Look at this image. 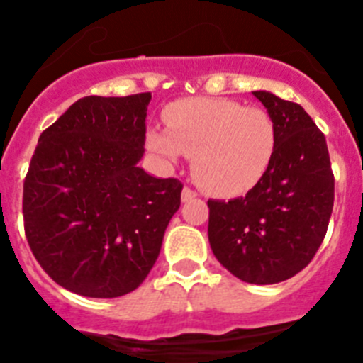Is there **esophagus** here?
<instances>
[{"label":"esophagus","instance_id":"1","mask_svg":"<svg viewBox=\"0 0 363 363\" xmlns=\"http://www.w3.org/2000/svg\"><path fill=\"white\" fill-rule=\"evenodd\" d=\"M195 197H197V191H195V189L188 188V186H186V188L182 189V202H189V201H194Z\"/></svg>","mask_w":363,"mask_h":363}]
</instances>
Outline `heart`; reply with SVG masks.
<instances>
[{"label":"heart","instance_id":"obj_1","mask_svg":"<svg viewBox=\"0 0 363 363\" xmlns=\"http://www.w3.org/2000/svg\"><path fill=\"white\" fill-rule=\"evenodd\" d=\"M166 130H148L150 150L175 162L194 155V174L208 191L240 195L267 174L277 150L269 113L224 97L175 101L162 113Z\"/></svg>","mask_w":363,"mask_h":363}]
</instances>
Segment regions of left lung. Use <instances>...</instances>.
<instances>
[{
  "label": "left lung",
  "instance_id": "1",
  "mask_svg": "<svg viewBox=\"0 0 363 363\" xmlns=\"http://www.w3.org/2000/svg\"><path fill=\"white\" fill-rule=\"evenodd\" d=\"M275 123L277 150L267 174L244 197L208 201V238L231 275L277 284L308 266L328 231L335 201L324 133L300 104L253 92Z\"/></svg>",
  "mask_w": 363,
  "mask_h": 363
}]
</instances>
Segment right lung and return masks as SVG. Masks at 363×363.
Returning a JSON list of instances; mask_svg holds the SVG:
<instances>
[{"label":"right lung","instance_id":"obj_1","mask_svg":"<svg viewBox=\"0 0 363 363\" xmlns=\"http://www.w3.org/2000/svg\"><path fill=\"white\" fill-rule=\"evenodd\" d=\"M152 94L88 96L48 126L23 184L28 246L54 282L116 298L148 277L182 182L137 166Z\"/></svg>","mask_w":363,"mask_h":363}]
</instances>
